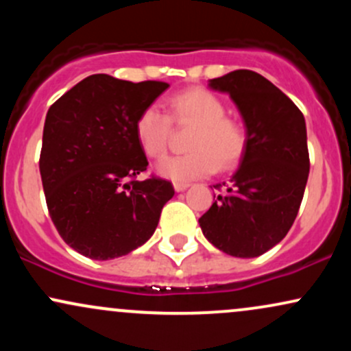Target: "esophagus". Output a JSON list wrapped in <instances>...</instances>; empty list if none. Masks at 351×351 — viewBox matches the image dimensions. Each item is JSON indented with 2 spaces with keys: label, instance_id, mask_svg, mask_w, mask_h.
Returning <instances> with one entry per match:
<instances>
[{
  "label": "esophagus",
  "instance_id": "1",
  "mask_svg": "<svg viewBox=\"0 0 351 351\" xmlns=\"http://www.w3.org/2000/svg\"><path fill=\"white\" fill-rule=\"evenodd\" d=\"M173 186H175V191L176 193H181V191H184V189L188 188V184L186 183H175V184H173Z\"/></svg>",
  "mask_w": 351,
  "mask_h": 351
}]
</instances>
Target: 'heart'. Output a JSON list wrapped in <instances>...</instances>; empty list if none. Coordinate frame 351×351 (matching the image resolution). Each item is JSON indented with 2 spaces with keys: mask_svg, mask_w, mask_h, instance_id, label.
<instances>
[{
  "mask_svg": "<svg viewBox=\"0 0 351 351\" xmlns=\"http://www.w3.org/2000/svg\"><path fill=\"white\" fill-rule=\"evenodd\" d=\"M168 117L156 106L143 108L135 120V136L150 158H160L168 147L171 123L195 125L184 155L165 156L156 171L176 183L204 178L217 168L229 170L239 162L245 148L243 125L226 117V106L215 92L193 87L168 100Z\"/></svg>",
  "mask_w": 351,
  "mask_h": 351,
  "instance_id": "obj_1",
  "label": "heart"
}]
</instances>
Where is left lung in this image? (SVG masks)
<instances>
[{
    "instance_id": "left-lung-1",
    "label": "left lung",
    "mask_w": 351,
    "mask_h": 351,
    "mask_svg": "<svg viewBox=\"0 0 351 351\" xmlns=\"http://www.w3.org/2000/svg\"><path fill=\"white\" fill-rule=\"evenodd\" d=\"M226 92L245 125L241 165L199 217L201 231L219 251L257 257L284 239L299 213L310 162L302 112L271 80L254 71H232L209 80Z\"/></svg>"
}]
</instances>
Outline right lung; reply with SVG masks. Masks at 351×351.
<instances>
[{"mask_svg": "<svg viewBox=\"0 0 351 351\" xmlns=\"http://www.w3.org/2000/svg\"><path fill=\"white\" fill-rule=\"evenodd\" d=\"M168 87L94 74L47 110L39 158L47 209L60 237L82 256L108 261L140 247L175 195L167 180H136L148 160L135 120Z\"/></svg>", "mask_w": 351, "mask_h": 351, "instance_id": "1", "label": "right lung"}]
</instances>
